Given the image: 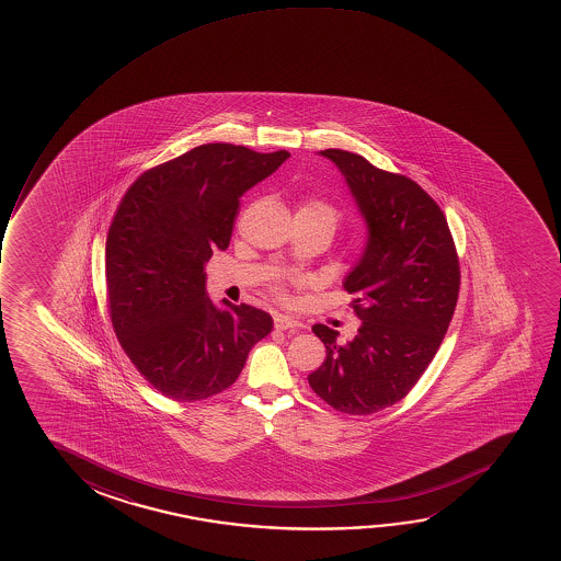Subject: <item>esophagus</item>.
Returning a JSON list of instances; mask_svg holds the SVG:
<instances>
[{"mask_svg":"<svg viewBox=\"0 0 561 561\" xmlns=\"http://www.w3.org/2000/svg\"><path fill=\"white\" fill-rule=\"evenodd\" d=\"M274 325H276L277 331H291V333H295L300 328V323L295 318L284 314H277L274 318Z\"/></svg>","mask_w":561,"mask_h":561,"instance_id":"1","label":"esophagus"}]
</instances>
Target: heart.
<instances>
[{
	"label": "heart",
	"mask_w": 561,
	"mask_h": 561,
	"mask_svg": "<svg viewBox=\"0 0 561 561\" xmlns=\"http://www.w3.org/2000/svg\"><path fill=\"white\" fill-rule=\"evenodd\" d=\"M299 213H308V215L318 216V218H323L325 222L330 224L331 230L335 231V228L339 226V220H341V216H339L337 210L331 207L330 203H325V201L320 199H308L302 203V207L299 208Z\"/></svg>",
	"instance_id": "heart-1"
}]
</instances>
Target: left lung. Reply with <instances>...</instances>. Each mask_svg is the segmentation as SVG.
I'll return each instance as SVG.
<instances>
[{
    "mask_svg": "<svg viewBox=\"0 0 561 561\" xmlns=\"http://www.w3.org/2000/svg\"><path fill=\"white\" fill-rule=\"evenodd\" d=\"M320 154L343 172L368 243L343 284L358 333L343 343L316 323L328 356L308 383L337 412L369 415L404 399L437 354L458 302L460 262L445 213L414 180L343 149Z\"/></svg>",
    "mask_w": 561,
    "mask_h": 561,
    "instance_id": "left-lung-1",
    "label": "left lung"
}]
</instances>
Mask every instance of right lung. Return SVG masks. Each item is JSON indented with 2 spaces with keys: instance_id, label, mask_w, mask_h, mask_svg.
Returning <instances> with one entry per match:
<instances>
[{
  "instance_id": "add662e5",
  "label": "right lung",
  "mask_w": 561,
  "mask_h": 561,
  "mask_svg": "<svg viewBox=\"0 0 561 561\" xmlns=\"http://www.w3.org/2000/svg\"><path fill=\"white\" fill-rule=\"evenodd\" d=\"M287 157L233 144L193 147L146 170L116 208L105 247L108 314L124 353L167 399L226 391L272 331L261 308L210 302L205 262L230 245L241 195Z\"/></svg>"
}]
</instances>
